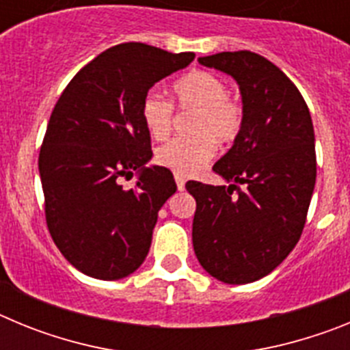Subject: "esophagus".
<instances>
[{
  "instance_id": "1",
  "label": "esophagus",
  "mask_w": 350,
  "mask_h": 350,
  "mask_svg": "<svg viewBox=\"0 0 350 350\" xmlns=\"http://www.w3.org/2000/svg\"><path fill=\"white\" fill-rule=\"evenodd\" d=\"M175 182H177V189L178 191L185 189V177H184V175H178V173H175Z\"/></svg>"
}]
</instances>
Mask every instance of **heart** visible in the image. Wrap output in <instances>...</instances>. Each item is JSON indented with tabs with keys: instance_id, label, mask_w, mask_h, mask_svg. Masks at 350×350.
<instances>
[{
	"instance_id": "heart-1",
	"label": "heart",
	"mask_w": 350,
	"mask_h": 350,
	"mask_svg": "<svg viewBox=\"0 0 350 350\" xmlns=\"http://www.w3.org/2000/svg\"><path fill=\"white\" fill-rule=\"evenodd\" d=\"M228 83L212 71L194 70L173 85L177 105L196 110L191 131L194 137H177L156 150L157 165L189 177L213 157L219 144H233L243 129L245 108L237 96L230 94ZM175 107L157 92H148L142 103V119L154 140L170 135Z\"/></svg>"
}]
</instances>
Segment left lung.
<instances>
[{
	"instance_id": "left-lung-1",
	"label": "left lung",
	"mask_w": 350,
	"mask_h": 350,
	"mask_svg": "<svg viewBox=\"0 0 350 350\" xmlns=\"http://www.w3.org/2000/svg\"><path fill=\"white\" fill-rule=\"evenodd\" d=\"M198 61L237 80L245 122L213 165L233 184H185L196 200L193 247L212 277L249 284L279 267L301 237L317 173L314 126L298 88L262 55L219 52Z\"/></svg>"
}]
</instances>
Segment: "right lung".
Instances as JSON below:
<instances>
[{"label": "right lung", "instance_id": "add662e5", "mask_svg": "<svg viewBox=\"0 0 350 350\" xmlns=\"http://www.w3.org/2000/svg\"><path fill=\"white\" fill-rule=\"evenodd\" d=\"M193 59L120 43L85 64L52 110L38 156L45 219L61 254L89 277H128L148 254L157 212L177 184L168 168H145L152 148L142 103ZM133 171L139 182L124 188Z\"/></svg>", "mask_w": 350, "mask_h": 350}]
</instances>
